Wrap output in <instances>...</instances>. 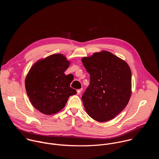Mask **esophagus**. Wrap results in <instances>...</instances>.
I'll list each match as a JSON object with an SVG mask.
<instances>
[{"instance_id": "34e87169", "label": "esophagus", "mask_w": 159, "mask_h": 159, "mask_svg": "<svg viewBox=\"0 0 159 159\" xmlns=\"http://www.w3.org/2000/svg\"><path fill=\"white\" fill-rule=\"evenodd\" d=\"M82 91V89H77V94H80L81 93V92Z\"/></svg>"}]
</instances>
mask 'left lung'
<instances>
[{
  "label": "left lung",
  "instance_id": "1",
  "mask_svg": "<svg viewBox=\"0 0 159 159\" xmlns=\"http://www.w3.org/2000/svg\"><path fill=\"white\" fill-rule=\"evenodd\" d=\"M90 84L82 96L88 115L99 122L116 117L131 94V72L128 63L107 51L83 57Z\"/></svg>",
  "mask_w": 159,
  "mask_h": 159
}]
</instances>
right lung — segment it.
<instances>
[{
  "label": "right lung",
  "mask_w": 159,
  "mask_h": 159,
  "mask_svg": "<svg viewBox=\"0 0 159 159\" xmlns=\"http://www.w3.org/2000/svg\"><path fill=\"white\" fill-rule=\"evenodd\" d=\"M70 64L63 55L53 54L37 61L28 72L25 79L27 95L41 113L55 114L65 107L70 96L77 94L70 86L72 79L64 74Z\"/></svg>",
  "instance_id": "obj_1"
}]
</instances>
